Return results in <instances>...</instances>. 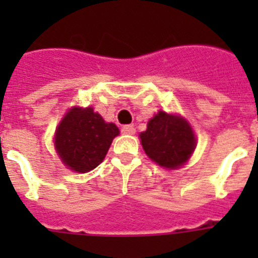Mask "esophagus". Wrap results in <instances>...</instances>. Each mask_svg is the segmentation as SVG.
Returning <instances> with one entry per match:
<instances>
[{"label":"esophagus","mask_w":258,"mask_h":258,"mask_svg":"<svg viewBox=\"0 0 258 258\" xmlns=\"http://www.w3.org/2000/svg\"><path fill=\"white\" fill-rule=\"evenodd\" d=\"M121 133L125 134V135H134V134H135V127L131 124L123 125V127H121Z\"/></svg>","instance_id":"obj_1"}]
</instances>
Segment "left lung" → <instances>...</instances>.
<instances>
[{"label":"left lung","instance_id":"obj_1","mask_svg":"<svg viewBox=\"0 0 258 258\" xmlns=\"http://www.w3.org/2000/svg\"><path fill=\"white\" fill-rule=\"evenodd\" d=\"M142 146L154 162L166 169H178L196 147V137L187 121L159 111L141 135Z\"/></svg>","mask_w":258,"mask_h":258}]
</instances>
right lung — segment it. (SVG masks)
<instances>
[{"label":"right lung","instance_id":"1","mask_svg":"<svg viewBox=\"0 0 258 258\" xmlns=\"http://www.w3.org/2000/svg\"><path fill=\"white\" fill-rule=\"evenodd\" d=\"M116 135V125L105 123L91 107H75L60 121L54 134V146L71 170L87 172L103 162Z\"/></svg>","mask_w":258,"mask_h":258}]
</instances>
